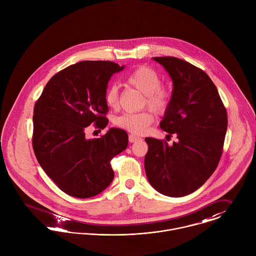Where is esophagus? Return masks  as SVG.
<instances>
[{
  "label": "esophagus",
  "instance_id": "obj_1",
  "mask_svg": "<svg viewBox=\"0 0 256 256\" xmlns=\"http://www.w3.org/2000/svg\"><path fill=\"white\" fill-rule=\"evenodd\" d=\"M138 140H140V138L138 136H134V134H130V136H128V140H130V142H132V143L138 142Z\"/></svg>",
  "mask_w": 256,
  "mask_h": 256
}]
</instances>
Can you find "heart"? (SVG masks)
<instances>
[{
	"mask_svg": "<svg viewBox=\"0 0 256 256\" xmlns=\"http://www.w3.org/2000/svg\"><path fill=\"white\" fill-rule=\"evenodd\" d=\"M126 84L134 87L144 94V105L157 114H163L170 105L172 93L167 86H162L159 74L153 68L142 66L134 70L126 78ZM106 105L116 110L120 106L118 86H110L105 93ZM155 116L150 111L140 113H126L114 120L116 126L134 134L146 132L153 124Z\"/></svg>",
	"mask_w": 256,
	"mask_h": 256,
	"instance_id": "obj_1",
	"label": "heart"
}]
</instances>
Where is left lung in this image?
<instances>
[{
	"mask_svg": "<svg viewBox=\"0 0 256 256\" xmlns=\"http://www.w3.org/2000/svg\"><path fill=\"white\" fill-rule=\"evenodd\" d=\"M172 80V95L160 122L176 142L146 138L144 168L160 194L180 198L198 190L216 170L227 132L226 108L217 87L198 66L174 57H155Z\"/></svg>",
	"mask_w": 256,
	"mask_h": 256,
	"instance_id": "1",
	"label": "left lung"
}]
</instances>
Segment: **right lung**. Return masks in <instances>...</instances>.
I'll return each instance as SVG.
<instances>
[{"instance_id": "add662e5", "label": "right lung", "mask_w": 256, "mask_h": 256, "mask_svg": "<svg viewBox=\"0 0 256 256\" xmlns=\"http://www.w3.org/2000/svg\"><path fill=\"white\" fill-rule=\"evenodd\" d=\"M122 68L109 60L72 64L52 76L35 103V156L70 196L89 198L107 188L114 176L111 160L128 146V134L120 128H111L99 138L86 136L91 124L99 130L107 126L106 89L111 76Z\"/></svg>"}]
</instances>
